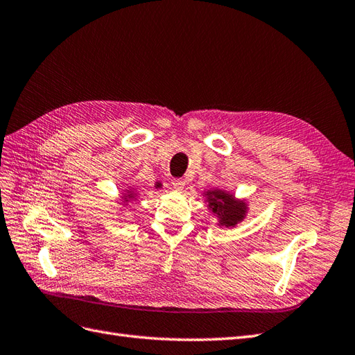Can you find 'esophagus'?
I'll use <instances>...</instances> for the list:
<instances>
[{
	"label": "esophagus",
	"mask_w": 355,
	"mask_h": 355,
	"mask_svg": "<svg viewBox=\"0 0 355 355\" xmlns=\"http://www.w3.org/2000/svg\"><path fill=\"white\" fill-rule=\"evenodd\" d=\"M186 186V181L181 180V178H174L172 180V187H174L175 191H183Z\"/></svg>",
	"instance_id": "esophagus-1"
}]
</instances>
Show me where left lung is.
<instances>
[{
    "mask_svg": "<svg viewBox=\"0 0 355 355\" xmlns=\"http://www.w3.org/2000/svg\"><path fill=\"white\" fill-rule=\"evenodd\" d=\"M208 208L214 212L218 218V226L235 227L238 223L247 216V204L244 200H238L229 191L214 189L205 191Z\"/></svg>",
    "mask_w": 355,
    "mask_h": 355,
    "instance_id": "8db88e82",
    "label": "left lung"
}]
</instances>
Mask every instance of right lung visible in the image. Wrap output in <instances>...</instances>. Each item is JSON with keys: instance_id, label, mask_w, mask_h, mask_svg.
I'll use <instances>...</instances> for the list:
<instances>
[{"instance_id": "add662e5", "label": "right lung", "mask_w": 355, "mask_h": 355, "mask_svg": "<svg viewBox=\"0 0 355 355\" xmlns=\"http://www.w3.org/2000/svg\"><path fill=\"white\" fill-rule=\"evenodd\" d=\"M157 187H159V184H157ZM135 198V193H134V191L132 190H128V193H125L123 195V204L125 205H128V202L130 200V199H134Z\"/></svg>"}]
</instances>
